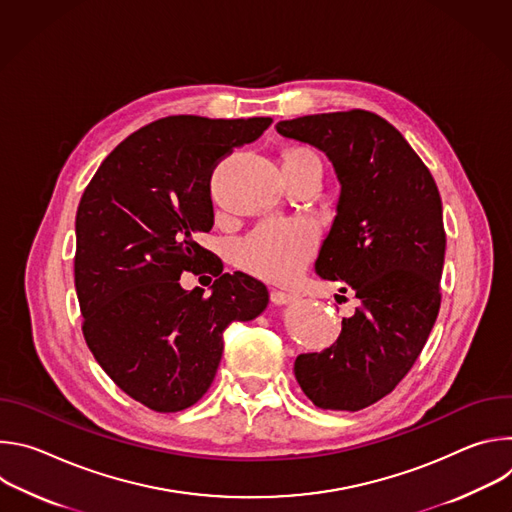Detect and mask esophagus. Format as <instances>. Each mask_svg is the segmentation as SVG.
Returning a JSON list of instances; mask_svg holds the SVG:
<instances>
[{"label":"esophagus","mask_w":512,"mask_h":512,"mask_svg":"<svg viewBox=\"0 0 512 512\" xmlns=\"http://www.w3.org/2000/svg\"><path fill=\"white\" fill-rule=\"evenodd\" d=\"M271 302H273L275 306H291V304L298 302V296H296V294H289V291H277V289H273V291H271Z\"/></svg>","instance_id":"esophagus-1"}]
</instances>
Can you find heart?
<instances>
[{"mask_svg":"<svg viewBox=\"0 0 512 512\" xmlns=\"http://www.w3.org/2000/svg\"><path fill=\"white\" fill-rule=\"evenodd\" d=\"M285 156H314L294 150ZM318 227L308 218H271L257 225L239 245V261L245 269L273 281L296 277L318 247Z\"/></svg>","mask_w":512,"mask_h":512,"instance_id":"b5f03b06","label":"heart"}]
</instances>
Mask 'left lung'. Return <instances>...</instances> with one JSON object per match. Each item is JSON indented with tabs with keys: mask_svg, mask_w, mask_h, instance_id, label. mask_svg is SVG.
Listing matches in <instances>:
<instances>
[{
	"mask_svg": "<svg viewBox=\"0 0 512 512\" xmlns=\"http://www.w3.org/2000/svg\"><path fill=\"white\" fill-rule=\"evenodd\" d=\"M275 129L334 166L340 196L316 273L342 281L340 291L352 289L360 302L338 340L300 354L294 373L316 407L358 411L401 383L440 312L442 198L405 137L375 113L306 115Z\"/></svg>",
	"mask_w": 512,
	"mask_h": 512,
	"instance_id": "left-lung-1",
	"label": "left lung"
}]
</instances>
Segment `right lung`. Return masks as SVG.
<instances>
[{
	"label": "right lung",
	"mask_w": 512,
	"mask_h": 512,
	"mask_svg": "<svg viewBox=\"0 0 512 512\" xmlns=\"http://www.w3.org/2000/svg\"><path fill=\"white\" fill-rule=\"evenodd\" d=\"M269 117L174 115L131 133L105 158L77 210L75 287L85 340L113 383L160 413L194 405L214 381L233 322L255 320L267 287L196 243L214 225L210 172ZM208 270L211 296L179 285Z\"/></svg>",
	"instance_id": "add662e5"
}]
</instances>
